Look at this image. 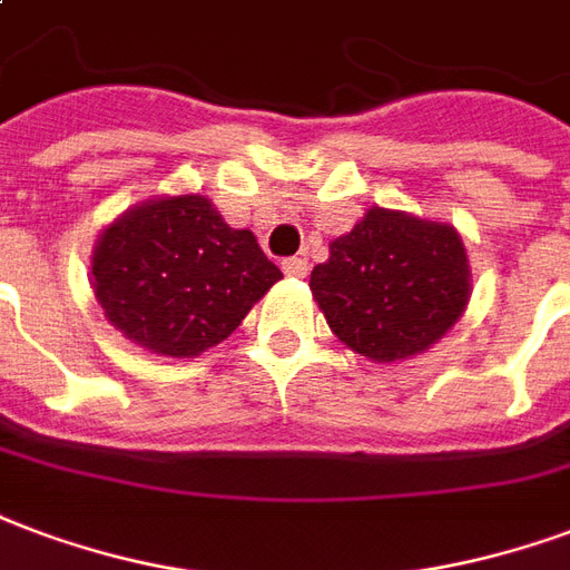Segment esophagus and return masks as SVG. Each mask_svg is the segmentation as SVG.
<instances>
[{
    "instance_id": "esophagus-1",
    "label": "esophagus",
    "mask_w": 570,
    "mask_h": 570,
    "mask_svg": "<svg viewBox=\"0 0 570 570\" xmlns=\"http://www.w3.org/2000/svg\"><path fill=\"white\" fill-rule=\"evenodd\" d=\"M284 272L289 277H305L311 272V265H307L305 256H289V259H284Z\"/></svg>"
}]
</instances>
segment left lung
I'll return each mask as SVG.
<instances>
[{
    "mask_svg": "<svg viewBox=\"0 0 570 570\" xmlns=\"http://www.w3.org/2000/svg\"><path fill=\"white\" fill-rule=\"evenodd\" d=\"M468 277L453 226L371 208L328 244V263L311 272V293L350 350L395 362L444 338L468 305Z\"/></svg>",
    "mask_w": 570,
    "mask_h": 570,
    "instance_id": "1",
    "label": "left lung"
}]
</instances>
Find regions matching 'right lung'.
Here are the masks:
<instances>
[{
    "instance_id": "obj_1",
    "label": "right lung",
    "mask_w": 570,
    "mask_h": 570,
    "mask_svg": "<svg viewBox=\"0 0 570 570\" xmlns=\"http://www.w3.org/2000/svg\"><path fill=\"white\" fill-rule=\"evenodd\" d=\"M281 277L253 232L232 229L205 196L126 210L92 250V289L111 326L178 360L229 338Z\"/></svg>"
}]
</instances>
